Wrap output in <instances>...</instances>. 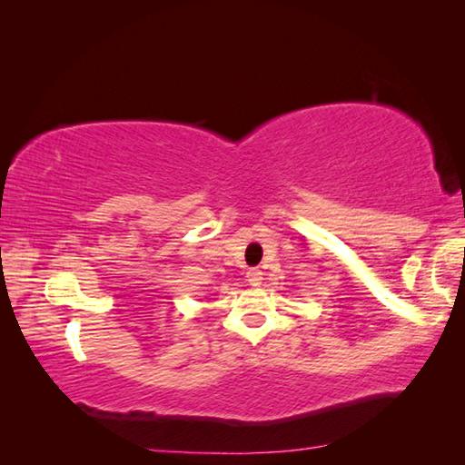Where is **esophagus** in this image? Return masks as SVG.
Listing matches in <instances>:
<instances>
[{
    "label": "esophagus",
    "mask_w": 465,
    "mask_h": 465,
    "mask_svg": "<svg viewBox=\"0 0 465 465\" xmlns=\"http://www.w3.org/2000/svg\"><path fill=\"white\" fill-rule=\"evenodd\" d=\"M245 278H248L250 285H262L263 280V272L260 268H250L248 273H245Z\"/></svg>",
    "instance_id": "1"
}]
</instances>
